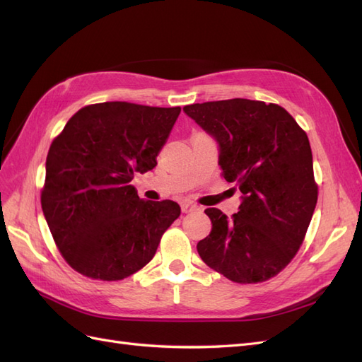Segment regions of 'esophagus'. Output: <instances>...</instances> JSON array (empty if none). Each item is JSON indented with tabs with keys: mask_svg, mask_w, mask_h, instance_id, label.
<instances>
[{
	"mask_svg": "<svg viewBox=\"0 0 362 362\" xmlns=\"http://www.w3.org/2000/svg\"><path fill=\"white\" fill-rule=\"evenodd\" d=\"M196 206L194 204H192V202H189V201H184V202H181V210H182V213H189V211H193V210H196Z\"/></svg>",
	"mask_w": 362,
	"mask_h": 362,
	"instance_id": "1",
	"label": "esophagus"
}]
</instances>
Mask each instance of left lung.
Instances as JSON below:
<instances>
[{
	"label": "left lung",
	"mask_w": 362,
	"mask_h": 362,
	"mask_svg": "<svg viewBox=\"0 0 362 362\" xmlns=\"http://www.w3.org/2000/svg\"><path fill=\"white\" fill-rule=\"evenodd\" d=\"M182 110L217 141L222 177L242 192L233 217L205 210L213 226L199 257L238 284L273 278L299 250L317 204L308 136L278 104L235 98Z\"/></svg>",
	"instance_id": "obj_1"
}]
</instances>
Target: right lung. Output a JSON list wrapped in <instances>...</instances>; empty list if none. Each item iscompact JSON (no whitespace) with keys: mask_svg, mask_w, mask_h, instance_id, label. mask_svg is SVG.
Here are the masks:
<instances>
[{"mask_svg":"<svg viewBox=\"0 0 362 362\" xmlns=\"http://www.w3.org/2000/svg\"><path fill=\"white\" fill-rule=\"evenodd\" d=\"M180 107L122 101L83 107L54 139L42 210L60 254L81 275L120 281L154 258L161 235L181 214L173 201H145L134 173L157 156Z\"/></svg>","mask_w":362,"mask_h":362,"instance_id":"obj_1","label":"right lung"}]
</instances>
